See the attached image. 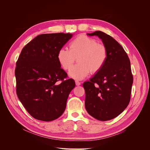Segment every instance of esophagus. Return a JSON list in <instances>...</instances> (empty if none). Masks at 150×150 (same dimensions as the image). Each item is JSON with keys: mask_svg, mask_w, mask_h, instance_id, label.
<instances>
[{"mask_svg": "<svg viewBox=\"0 0 150 150\" xmlns=\"http://www.w3.org/2000/svg\"><path fill=\"white\" fill-rule=\"evenodd\" d=\"M75 83H76V85H77V86H79V85H81V82L78 81H75Z\"/></svg>", "mask_w": 150, "mask_h": 150, "instance_id": "1", "label": "esophagus"}]
</instances>
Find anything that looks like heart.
Segmentation results:
<instances>
[{
	"mask_svg": "<svg viewBox=\"0 0 150 150\" xmlns=\"http://www.w3.org/2000/svg\"><path fill=\"white\" fill-rule=\"evenodd\" d=\"M108 48L95 38L80 35L69 45V50L62 47L58 51L57 60L62 68L69 70L77 58L79 63L70 70L69 76L76 79H82L90 72L100 71L108 59Z\"/></svg>",
	"mask_w": 150,
	"mask_h": 150,
	"instance_id": "b5f03b06",
	"label": "heart"
}]
</instances>
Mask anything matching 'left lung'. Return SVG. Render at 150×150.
Here are the masks:
<instances>
[{"mask_svg": "<svg viewBox=\"0 0 150 150\" xmlns=\"http://www.w3.org/2000/svg\"><path fill=\"white\" fill-rule=\"evenodd\" d=\"M87 35L102 40L108 56L101 69L83 83L85 109L97 120H109L123 112L129 103L133 83L130 60L122 46L110 35L100 31Z\"/></svg>", "mask_w": 150, "mask_h": 150, "instance_id": "left-lung-1", "label": "left lung"}]
</instances>
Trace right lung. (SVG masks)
I'll list each match as a JSON object with an SVG mask.
<instances>
[{"label": "right lung", "instance_id": "add662e5", "mask_svg": "<svg viewBox=\"0 0 150 150\" xmlns=\"http://www.w3.org/2000/svg\"><path fill=\"white\" fill-rule=\"evenodd\" d=\"M72 37L63 33L38 35L24 47L16 63L17 96L37 120L49 122L59 117L75 87L57 57L59 49Z\"/></svg>", "mask_w": 150, "mask_h": 150}]
</instances>
